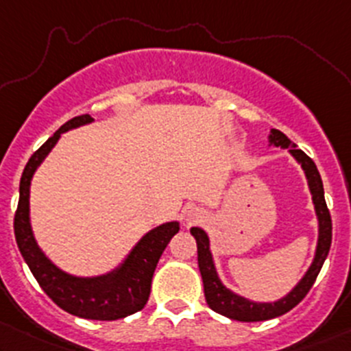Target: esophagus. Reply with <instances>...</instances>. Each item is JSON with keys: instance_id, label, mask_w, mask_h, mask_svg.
<instances>
[{"instance_id": "34e87169", "label": "esophagus", "mask_w": 351, "mask_h": 351, "mask_svg": "<svg viewBox=\"0 0 351 351\" xmlns=\"http://www.w3.org/2000/svg\"><path fill=\"white\" fill-rule=\"evenodd\" d=\"M198 217H199L198 210H196V208H193V210H190V211H188V213H186V221H188V223L195 221V219L198 218Z\"/></svg>"}]
</instances>
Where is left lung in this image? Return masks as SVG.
I'll return each instance as SVG.
<instances>
[{
	"mask_svg": "<svg viewBox=\"0 0 351 351\" xmlns=\"http://www.w3.org/2000/svg\"><path fill=\"white\" fill-rule=\"evenodd\" d=\"M268 140L269 145L287 148L290 152V155L302 165L303 171H305L308 188H310L311 199H313L315 211H317L318 218V243L310 268L306 269L303 278L300 280L298 285H296L290 293L273 303H258L245 298V296L233 293L232 290H228L221 283V280L218 278L217 268H215L213 263V256H211L210 252L208 234L202 228H198V226H193L190 232L195 237L196 246H198V267L203 278V288H205V298L208 306L213 311H217V313L223 315V317L238 319V322H265V319L282 317L287 311H290L291 308L298 305L305 298L308 291H310V288L313 287L319 269H322L326 256H328L330 245H332V217H330V211L326 208L323 182L317 169V165L302 149L296 148V145L291 143V140H288L287 134H283L280 130H271Z\"/></svg>",
	"mask_w": 351,
	"mask_h": 351,
	"instance_id": "left-lung-1",
	"label": "left lung"
}]
</instances>
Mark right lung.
<instances>
[{
  "mask_svg": "<svg viewBox=\"0 0 351 351\" xmlns=\"http://www.w3.org/2000/svg\"><path fill=\"white\" fill-rule=\"evenodd\" d=\"M93 121L90 114L75 117L64 123L51 138L33 153L19 182V202L14 213V237L26 265L43 291L68 313L88 319L125 318L146 305L152 291V278L161 253L178 233L180 223L169 221L148 233L133 246L130 255L118 268L106 275L73 276L51 263L38 246L29 223V186L36 168L58 143L61 133Z\"/></svg>",
  "mask_w": 351,
  "mask_h": 351,
  "instance_id": "right-lung-1",
  "label": "right lung"
}]
</instances>
